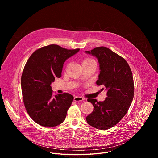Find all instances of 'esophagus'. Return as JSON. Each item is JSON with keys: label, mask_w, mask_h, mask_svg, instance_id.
<instances>
[{"label": "esophagus", "mask_w": 158, "mask_h": 158, "mask_svg": "<svg viewBox=\"0 0 158 158\" xmlns=\"http://www.w3.org/2000/svg\"><path fill=\"white\" fill-rule=\"evenodd\" d=\"M84 99L82 97H80V96H75L74 98V101H76V102H79V101H84Z\"/></svg>", "instance_id": "1"}]
</instances>
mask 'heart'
I'll return each instance as SVG.
<instances>
[{
    "instance_id": "1",
    "label": "heart",
    "mask_w": 158,
    "mask_h": 158,
    "mask_svg": "<svg viewBox=\"0 0 158 158\" xmlns=\"http://www.w3.org/2000/svg\"><path fill=\"white\" fill-rule=\"evenodd\" d=\"M89 63H95V64H96V62L95 61V60H94L92 58L87 57V58H85L84 60H83L82 64H89Z\"/></svg>"
}]
</instances>
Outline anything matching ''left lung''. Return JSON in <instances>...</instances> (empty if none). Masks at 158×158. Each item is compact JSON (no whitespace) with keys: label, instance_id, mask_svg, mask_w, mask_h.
<instances>
[{"label":"left lung","instance_id":"1","mask_svg":"<svg viewBox=\"0 0 158 158\" xmlns=\"http://www.w3.org/2000/svg\"><path fill=\"white\" fill-rule=\"evenodd\" d=\"M85 53L95 56L99 64L100 74L96 84L102 85L107 97L102 102L88 99L94 106L86 117L87 123L96 129L106 130L116 125L126 115L134 97L132 71L126 60L106 47H98Z\"/></svg>","mask_w":158,"mask_h":158}]
</instances>
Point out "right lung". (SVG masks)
<instances>
[{
	"label": "right lung",
	"mask_w": 158,
	"mask_h": 158,
	"mask_svg": "<svg viewBox=\"0 0 158 158\" xmlns=\"http://www.w3.org/2000/svg\"><path fill=\"white\" fill-rule=\"evenodd\" d=\"M79 51L51 44L36 50L27 61L21 77L22 93L28 114L38 124L52 127L65 120L74 97L66 93L53 97L51 84L60 77L64 62Z\"/></svg>",
	"instance_id": "1"
}]
</instances>
